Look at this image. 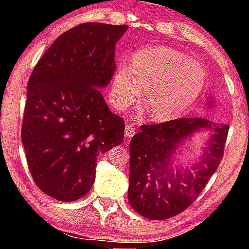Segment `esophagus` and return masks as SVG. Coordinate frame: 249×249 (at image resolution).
I'll return each mask as SVG.
<instances>
[{"label":"esophagus","mask_w":249,"mask_h":249,"mask_svg":"<svg viewBox=\"0 0 249 249\" xmlns=\"http://www.w3.org/2000/svg\"><path fill=\"white\" fill-rule=\"evenodd\" d=\"M135 135V128H134V125H131V124H125V127H124V137L125 138H131L132 136Z\"/></svg>","instance_id":"34e87169"}]
</instances>
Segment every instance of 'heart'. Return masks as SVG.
<instances>
[{
  "mask_svg": "<svg viewBox=\"0 0 249 249\" xmlns=\"http://www.w3.org/2000/svg\"><path fill=\"white\" fill-rule=\"evenodd\" d=\"M206 72L202 64L170 47H147L134 54L131 66L119 63L112 81L118 107H130L141 97L148 118L165 122L185 113L202 93Z\"/></svg>",
  "mask_w": 249,
  "mask_h": 249,
  "instance_id": "obj_1",
  "label": "heart"
}]
</instances>
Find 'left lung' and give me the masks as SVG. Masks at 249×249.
Masks as SVG:
<instances>
[{
    "mask_svg": "<svg viewBox=\"0 0 249 249\" xmlns=\"http://www.w3.org/2000/svg\"><path fill=\"white\" fill-rule=\"evenodd\" d=\"M212 107L209 100L206 107ZM228 131V124L198 117L142 125L130 142L128 200L132 209L149 220H166L183 212L216 171ZM194 135L206 141L200 158L181 165L176 154Z\"/></svg>",
    "mask_w": 249,
    "mask_h": 249,
    "instance_id": "1",
    "label": "left lung"
}]
</instances>
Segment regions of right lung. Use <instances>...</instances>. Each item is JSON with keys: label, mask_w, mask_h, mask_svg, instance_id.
Masks as SVG:
<instances>
[{"label": "right lung", "mask_w": 249, "mask_h": 249, "mask_svg": "<svg viewBox=\"0 0 249 249\" xmlns=\"http://www.w3.org/2000/svg\"><path fill=\"white\" fill-rule=\"evenodd\" d=\"M128 26L81 23L55 39L27 85L21 139L37 187L73 202L95 181L97 156L124 141V121L102 88L115 71V45Z\"/></svg>", "instance_id": "add662e5"}]
</instances>
